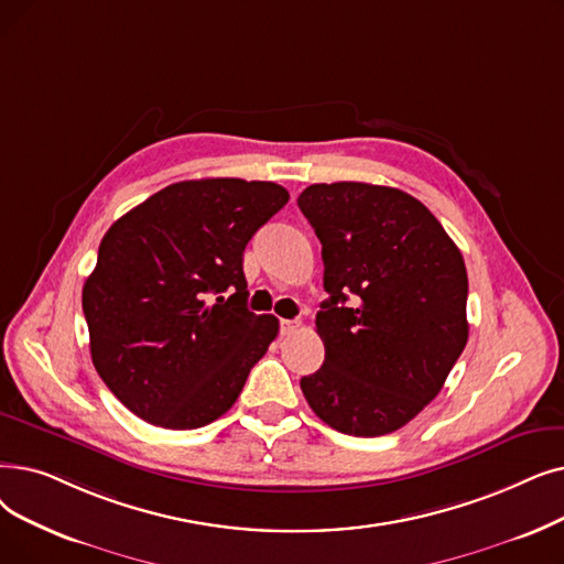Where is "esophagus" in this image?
<instances>
[{"instance_id":"obj_1","label":"esophagus","mask_w":564,"mask_h":564,"mask_svg":"<svg viewBox=\"0 0 564 564\" xmlns=\"http://www.w3.org/2000/svg\"><path fill=\"white\" fill-rule=\"evenodd\" d=\"M300 321H281L279 323V327H281V336H290V334H295L297 329H300Z\"/></svg>"}]
</instances>
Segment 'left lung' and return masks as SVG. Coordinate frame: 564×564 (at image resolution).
<instances>
[{
	"instance_id": "1",
	"label": "left lung",
	"mask_w": 564,
	"mask_h": 564,
	"mask_svg": "<svg viewBox=\"0 0 564 564\" xmlns=\"http://www.w3.org/2000/svg\"><path fill=\"white\" fill-rule=\"evenodd\" d=\"M297 205L323 243L329 292L315 315L325 364L302 378L304 397L340 433L399 431L437 397L468 343L463 256L399 188L313 184Z\"/></svg>"
}]
</instances>
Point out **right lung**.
Listing matches in <instances>:
<instances>
[{
	"label": "right lung",
	"instance_id": "1",
	"mask_svg": "<svg viewBox=\"0 0 564 564\" xmlns=\"http://www.w3.org/2000/svg\"><path fill=\"white\" fill-rule=\"evenodd\" d=\"M288 198L274 182H177L104 235L83 288L89 350L140 420L200 429L237 401L279 334L274 315L247 308L243 249Z\"/></svg>",
	"mask_w": 564,
	"mask_h": 564
}]
</instances>
